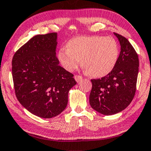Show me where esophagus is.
Here are the masks:
<instances>
[{"instance_id":"1","label":"esophagus","mask_w":151,"mask_h":151,"mask_svg":"<svg viewBox=\"0 0 151 151\" xmlns=\"http://www.w3.org/2000/svg\"><path fill=\"white\" fill-rule=\"evenodd\" d=\"M82 78H83V77L81 76H79V75H75V79L76 80V82H79L80 81H81Z\"/></svg>"}]
</instances>
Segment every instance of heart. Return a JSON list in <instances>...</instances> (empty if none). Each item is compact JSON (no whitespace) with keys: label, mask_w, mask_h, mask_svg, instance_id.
Here are the masks:
<instances>
[{"label":"heart","mask_w":151,"mask_h":151,"mask_svg":"<svg viewBox=\"0 0 151 151\" xmlns=\"http://www.w3.org/2000/svg\"><path fill=\"white\" fill-rule=\"evenodd\" d=\"M68 47L61 48L59 61L68 71H73L81 62L89 75L96 77L107 75L117 62L119 49L112 37L80 36L70 40Z\"/></svg>","instance_id":"obj_1"}]
</instances>
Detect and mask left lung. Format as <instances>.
<instances>
[{
    "instance_id": "1",
    "label": "left lung",
    "mask_w": 151,
    "mask_h": 151,
    "mask_svg": "<svg viewBox=\"0 0 151 151\" xmlns=\"http://www.w3.org/2000/svg\"><path fill=\"white\" fill-rule=\"evenodd\" d=\"M121 50L117 62L110 73L101 78L91 79L90 94L92 108L103 115H113L124 110L131 103L136 91L139 59L126 37L114 33Z\"/></svg>"
}]
</instances>
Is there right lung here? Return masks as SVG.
Wrapping results in <instances>:
<instances>
[{
	"label": "right lung",
	"mask_w": 151,
	"mask_h": 151,
	"mask_svg": "<svg viewBox=\"0 0 151 151\" xmlns=\"http://www.w3.org/2000/svg\"><path fill=\"white\" fill-rule=\"evenodd\" d=\"M57 33L35 35L19 48L12 59L15 93L31 114L51 118L66 107L68 92L76 82L59 65Z\"/></svg>",
	"instance_id": "right-lung-1"
}]
</instances>
